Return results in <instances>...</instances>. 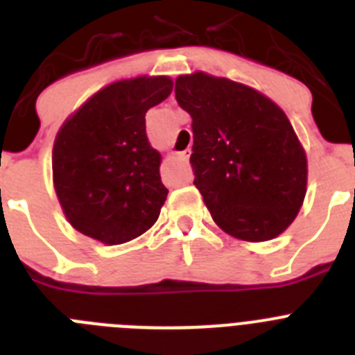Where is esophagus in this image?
Masks as SVG:
<instances>
[{"label": "esophagus", "mask_w": 355, "mask_h": 355, "mask_svg": "<svg viewBox=\"0 0 355 355\" xmlns=\"http://www.w3.org/2000/svg\"><path fill=\"white\" fill-rule=\"evenodd\" d=\"M188 156H190V150H184V153H181L180 158L183 159V162H188Z\"/></svg>", "instance_id": "34e87169"}]
</instances>
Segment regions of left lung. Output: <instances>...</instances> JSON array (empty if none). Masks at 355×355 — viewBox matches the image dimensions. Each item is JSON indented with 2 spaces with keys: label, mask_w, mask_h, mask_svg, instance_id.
<instances>
[{
  "label": "left lung",
  "mask_w": 355,
  "mask_h": 355,
  "mask_svg": "<svg viewBox=\"0 0 355 355\" xmlns=\"http://www.w3.org/2000/svg\"><path fill=\"white\" fill-rule=\"evenodd\" d=\"M192 117L193 184L220 229L266 241L295 220L306 197L307 159L286 114L247 85L206 72L175 80Z\"/></svg>",
  "instance_id": "left-lung-1"
}]
</instances>
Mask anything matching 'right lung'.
<instances>
[{"instance_id":"obj_1","label":"right lung","mask_w":355,"mask_h":355,"mask_svg":"<svg viewBox=\"0 0 355 355\" xmlns=\"http://www.w3.org/2000/svg\"><path fill=\"white\" fill-rule=\"evenodd\" d=\"M167 76L121 80L64 122L53 146V183L67 220L106 245L126 243L158 220L168 190L146 133L147 110L172 92Z\"/></svg>"}]
</instances>
